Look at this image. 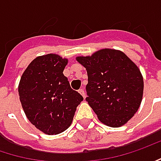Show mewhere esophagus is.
Masks as SVG:
<instances>
[{"mask_svg":"<svg viewBox=\"0 0 161 161\" xmlns=\"http://www.w3.org/2000/svg\"><path fill=\"white\" fill-rule=\"evenodd\" d=\"M79 92L82 95V97L85 98V92H84V90H83V89H80V90H79Z\"/></svg>","mask_w":161,"mask_h":161,"instance_id":"esophagus-1","label":"esophagus"}]
</instances>
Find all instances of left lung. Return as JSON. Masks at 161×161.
I'll use <instances>...</instances> for the list:
<instances>
[{"label":"left lung","instance_id":"left-lung-1","mask_svg":"<svg viewBox=\"0 0 161 161\" xmlns=\"http://www.w3.org/2000/svg\"><path fill=\"white\" fill-rule=\"evenodd\" d=\"M76 59L86 69V101L99 120L111 127L127 123L143 97V77L137 66L125 53L109 48Z\"/></svg>","mask_w":161,"mask_h":161}]
</instances>
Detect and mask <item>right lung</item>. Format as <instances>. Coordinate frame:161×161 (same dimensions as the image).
I'll return each instance as SVG.
<instances>
[{
    "instance_id": "add662e5",
    "label": "right lung",
    "mask_w": 161,
    "mask_h": 161,
    "mask_svg": "<svg viewBox=\"0 0 161 161\" xmlns=\"http://www.w3.org/2000/svg\"><path fill=\"white\" fill-rule=\"evenodd\" d=\"M67 58L56 54L37 57L23 73L18 92L28 120L47 135L65 131L83 97L73 91L63 70Z\"/></svg>"
}]
</instances>
